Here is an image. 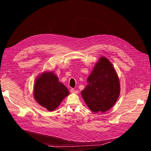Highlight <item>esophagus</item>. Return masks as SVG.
<instances>
[{"mask_svg": "<svg viewBox=\"0 0 151 151\" xmlns=\"http://www.w3.org/2000/svg\"><path fill=\"white\" fill-rule=\"evenodd\" d=\"M70 92H71L72 93H75V94H78V91L77 90H75L74 88L70 89Z\"/></svg>", "mask_w": 151, "mask_h": 151, "instance_id": "1", "label": "esophagus"}]
</instances>
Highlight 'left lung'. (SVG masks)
I'll use <instances>...</instances> for the list:
<instances>
[{
    "instance_id": "8db88e82",
    "label": "left lung",
    "mask_w": 151,
    "mask_h": 151,
    "mask_svg": "<svg viewBox=\"0 0 151 151\" xmlns=\"http://www.w3.org/2000/svg\"><path fill=\"white\" fill-rule=\"evenodd\" d=\"M87 82L81 95L89 109L95 113L109 110L120 94L119 78L111 61L104 57H100Z\"/></svg>"
}]
</instances>
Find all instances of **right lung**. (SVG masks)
Masks as SVG:
<instances>
[{
  "label": "right lung",
  "instance_id": "add662e5",
  "mask_svg": "<svg viewBox=\"0 0 151 151\" xmlns=\"http://www.w3.org/2000/svg\"><path fill=\"white\" fill-rule=\"evenodd\" d=\"M33 94L35 100L40 105L49 111H52L69 94V92L52 72H45L36 79Z\"/></svg>",
  "mask_w": 151,
  "mask_h": 151
}]
</instances>
